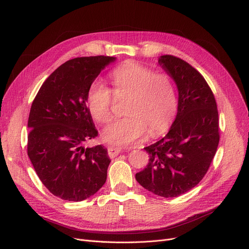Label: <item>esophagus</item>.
Here are the masks:
<instances>
[{
	"mask_svg": "<svg viewBox=\"0 0 249 249\" xmlns=\"http://www.w3.org/2000/svg\"><path fill=\"white\" fill-rule=\"evenodd\" d=\"M122 151H123V149L121 147H115V146L108 147V155L110 156V158H116V156Z\"/></svg>",
	"mask_w": 249,
	"mask_h": 249,
	"instance_id": "34e87169",
	"label": "esophagus"
}]
</instances>
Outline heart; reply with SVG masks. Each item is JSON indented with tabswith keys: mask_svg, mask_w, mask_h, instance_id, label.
<instances>
[{
	"mask_svg": "<svg viewBox=\"0 0 249 249\" xmlns=\"http://www.w3.org/2000/svg\"><path fill=\"white\" fill-rule=\"evenodd\" d=\"M117 97L126 96V117L104 129L103 139L115 145H127L144 137L164 133L178 110L176 87L166 73H156L152 69L135 61H127L111 72ZM87 103L91 117L102 124L113 118L112 90L99 81L89 87Z\"/></svg>",
	"mask_w": 249,
	"mask_h": 249,
	"instance_id": "b5f03b06",
	"label": "heart"
}]
</instances>
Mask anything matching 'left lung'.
Listing matches in <instances>:
<instances>
[{
  "label": "left lung",
  "instance_id": "8db88e82",
  "mask_svg": "<svg viewBox=\"0 0 249 249\" xmlns=\"http://www.w3.org/2000/svg\"><path fill=\"white\" fill-rule=\"evenodd\" d=\"M159 63L178 89V114L168 133L144 149L149 162L136 174L139 184L164 198L178 197L203 179L219 144V116L211 88L190 63L161 55Z\"/></svg>",
  "mask_w": 249,
  "mask_h": 249
}]
</instances>
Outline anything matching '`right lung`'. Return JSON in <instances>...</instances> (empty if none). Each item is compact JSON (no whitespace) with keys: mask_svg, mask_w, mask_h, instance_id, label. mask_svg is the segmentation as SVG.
Listing matches in <instances>:
<instances>
[{"mask_svg":"<svg viewBox=\"0 0 249 249\" xmlns=\"http://www.w3.org/2000/svg\"><path fill=\"white\" fill-rule=\"evenodd\" d=\"M114 60L104 55L68 60L46 78L33 100L27 153L42 184L62 200H86L107 179L111 162L107 149L85 147L98 136L87 94L101 71Z\"/></svg>","mask_w":249,"mask_h":249,"instance_id":"add662e5","label":"right lung"}]
</instances>
